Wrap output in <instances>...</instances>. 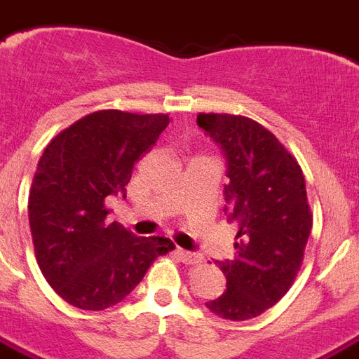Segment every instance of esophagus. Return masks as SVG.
I'll use <instances>...</instances> for the list:
<instances>
[{
	"instance_id": "esophagus-1",
	"label": "esophagus",
	"mask_w": 359,
	"mask_h": 359,
	"mask_svg": "<svg viewBox=\"0 0 359 359\" xmlns=\"http://www.w3.org/2000/svg\"><path fill=\"white\" fill-rule=\"evenodd\" d=\"M177 256H179L180 262L186 265H199L201 264V259H203L201 256H199V254L188 252V250H182V248H179V250H177Z\"/></svg>"
}]
</instances>
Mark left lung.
I'll use <instances>...</instances> for the list:
<instances>
[{"instance_id": "obj_1", "label": "left lung", "mask_w": 359, "mask_h": 359, "mask_svg": "<svg viewBox=\"0 0 359 359\" xmlns=\"http://www.w3.org/2000/svg\"><path fill=\"white\" fill-rule=\"evenodd\" d=\"M198 126L228 160L226 203L237 222L235 259L218 262L228 280L207 307L243 322L283 299L303 264L313 212L295 156L267 128L241 114L199 113Z\"/></svg>"}]
</instances>
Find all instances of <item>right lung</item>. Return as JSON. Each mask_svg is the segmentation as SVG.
Returning a JSON list of instances; mask_svg holds the SVG:
<instances>
[{"instance_id": "add662e5", "label": "right lung", "mask_w": 359, "mask_h": 359, "mask_svg": "<svg viewBox=\"0 0 359 359\" xmlns=\"http://www.w3.org/2000/svg\"><path fill=\"white\" fill-rule=\"evenodd\" d=\"M169 114L95 111L46 144L29 188L27 216L41 273L82 311H105L141 283L168 237H137L109 222L105 199L126 198L135 161L152 149Z\"/></svg>"}]
</instances>
